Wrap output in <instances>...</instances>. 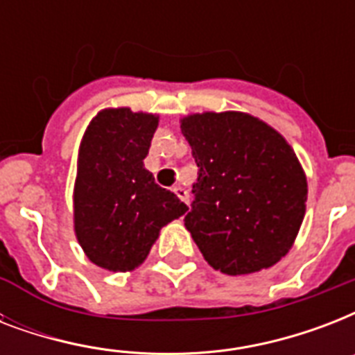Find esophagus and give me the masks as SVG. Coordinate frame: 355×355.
Here are the masks:
<instances>
[{
    "mask_svg": "<svg viewBox=\"0 0 355 355\" xmlns=\"http://www.w3.org/2000/svg\"><path fill=\"white\" fill-rule=\"evenodd\" d=\"M175 193H177V197L182 202H186V205H189V193H188V189L182 188V186H175V189H173Z\"/></svg>",
    "mask_w": 355,
    "mask_h": 355,
    "instance_id": "obj_1",
    "label": "esophagus"
}]
</instances>
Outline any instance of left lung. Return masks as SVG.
<instances>
[{"instance_id":"left-lung-1","label":"left lung","mask_w":355,"mask_h":355,"mask_svg":"<svg viewBox=\"0 0 355 355\" xmlns=\"http://www.w3.org/2000/svg\"><path fill=\"white\" fill-rule=\"evenodd\" d=\"M180 128L199 167L184 225L205 259L230 276L272 267L293 247L308 200L291 145L245 112L193 114Z\"/></svg>"}]
</instances>
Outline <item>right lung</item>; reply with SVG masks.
<instances>
[{"mask_svg": "<svg viewBox=\"0 0 355 355\" xmlns=\"http://www.w3.org/2000/svg\"><path fill=\"white\" fill-rule=\"evenodd\" d=\"M156 127L155 114L107 108L83 136L73 189L75 236L88 259L103 269H136L162 227L188 210L144 166Z\"/></svg>", "mask_w": 355, "mask_h": 355, "instance_id": "right-lung-1", "label": "right lung"}]
</instances>
